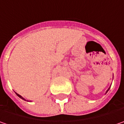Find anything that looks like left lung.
<instances>
[{
	"instance_id": "obj_1",
	"label": "left lung",
	"mask_w": 124,
	"mask_h": 124,
	"mask_svg": "<svg viewBox=\"0 0 124 124\" xmlns=\"http://www.w3.org/2000/svg\"><path fill=\"white\" fill-rule=\"evenodd\" d=\"M108 91H107V92H108Z\"/></svg>"
}]
</instances>
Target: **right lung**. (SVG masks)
<instances>
[{"label":"right lung","instance_id":"obj_1","mask_svg":"<svg viewBox=\"0 0 124 124\" xmlns=\"http://www.w3.org/2000/svg\"><path fill=\"white\" fill-rule=\"evenodd\" d=\"M16 95H17V96H19V98H21V99H23V100H25V99L24 98H23V97H22V96H21V95H19V94H17V93H16Z\"/></svg>","mask_w":124,"mask_h":124}]
</instances>
